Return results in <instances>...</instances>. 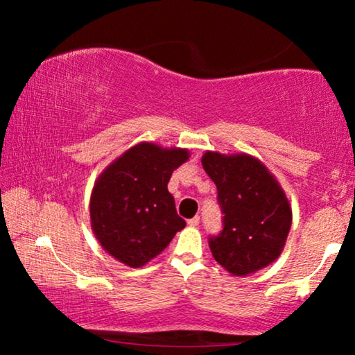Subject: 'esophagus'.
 <instances>
[{
    "label": "esophagus",
    "mask_w": 355,
    "mask_h": 355,
    "mask_svg": "<svg viewBox=\"0 0 355 355\" xmlns=\"http://www.w3.org/2000/svg\"><path fill=\"white\" fill-rule=\"evenodd\" d=\"M198 223H200V216H193L191 220H187L189 226H198Z\"/></svg>",
    "instance_id": "obj_1"
}]
</instances>
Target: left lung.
<instances>
[{
    "mask_svg": "<svg viewBox=\"0 0 355 355\" xmlns=\"http://www.w3.org/2000/svg\"><path fill=\"white\" fill-rule=\"evenodd\" d=\"M202 164L223 213V230L208 239L213 259L234 276L265 268L279 257L293 221L283 189L250 155L207 152Z\"/></svg>",
    "mask_w": 355,
    "mask_h": 355,
    "instance_id": "8db88e82",
    "label": "left lung"
}]
</instances>
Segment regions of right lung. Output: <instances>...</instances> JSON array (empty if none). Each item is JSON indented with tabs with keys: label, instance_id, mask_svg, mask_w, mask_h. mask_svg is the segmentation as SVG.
Here are the masks:
<instances>
[{
	"label": "right lung",
	"instance_id": "right-lung-1",
	"mask_svg": "<svg viewBox=\"0 0 355 355\" xmlns=\"http://www.w3.org/2000/svg\"><path fill=\"white\" fill-rule=\"evenodd\" d=\"M187 150L139 144L110 164L95 182L90 220L96 239L121 263L144 266L186 226L168 182Z\"/></svg>",
	"mask_w": 355,
	"mask_h": 355
}]
</instances>
